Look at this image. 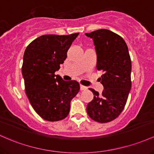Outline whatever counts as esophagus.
Segmentation results:
<instances>
[{"label":"esophagus","instance_id":"esophagus-1","mask_svg":"<svg viewBox=\"0 0 154 154\" xmlns=\"http://www.w3.org/2000/svg\"><path fill=\"white\" fill-rule=\"evenodd\" d=\"M80 89L82 91H84V90H86L87 89V87L85 86H83V85H80Z\"/></svg>","mask_w":154,"mask_h":154}]
</instances>
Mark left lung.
<instances>
[{
  "instance_id": "8db88e82",
  "label": "left lung",
  "mask_w": 154,
  "mask_h": 154,
  "mask_svg": "<svg viewBox=\"0 0 154 154\" xmlns=\"http://www.w3.org/2000/svg\"><path fill=\"white\" fill-rule=\"evenodd\" d=\"M93 39L97 53V69L103 72L100 81L104 90L93 89V99L86 106L91 119L100 123L114 120L124 110L132 86V63L127 45L120 35L106 29L85 33Z\"/></svg>"
}]
</instances>
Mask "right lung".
Here are the masks:
<instances>
[{
  "instance_id": "right-lung-1",
  "label": "right lung",
  "mask_w": 154,
  "mask_h": 154,
  "mask_svg": "<svg viewBox=\"0 0 154 154\" xmlns=\"http://www.w3.org/2000/svg\"><path fill=\"white\" fill-rule=\"evenodd\" d=\"M79 34L41 35L32 41L24 53L22 73L26 94L44 120L57 122L66 118L70 101L80 89L76 81L65 82L54 74Z\"/></svg>"
}]
</instances>
